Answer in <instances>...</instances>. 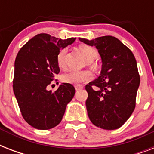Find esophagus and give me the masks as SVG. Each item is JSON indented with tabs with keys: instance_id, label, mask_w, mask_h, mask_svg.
<instances>
[{
	"instance_id": "obj_1",
	"label": "esophagus",
	"mask_w": 154,
	"mask_h": 154,
	"mask_svg": "<svg viewBox=\"0 0 154 154\" xmlns=\"http://www.w3.org/2000/svg\"><path fill=\"white\" fill-rule=\"evenodd\" d=\"M83 88V86H82V85H75V89H76V90H79V89H82Z\"/></svg>"
}]
</instances>
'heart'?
<instances>
[{
  "instance_id": "obj_1",
  "label": "heart",
  "mask_w": 154,
  "mask_h": 154,
  "mask_svg": "<svg viewBox=\"0 0 154 154\" xmlns=\"http://www.w3.org/2000/svg\"><path fill=\"white\" fill-rule=\"evenodd\" d=\"M80 52L82 53L87 60H93L97 57V51L94 47L87 45H80L78 47ZM66 54V49L62 48L58 51L57 54V63L60 68H64L65 65V57ZM93 73L89 70H82V71H71L62 76V82L64 83L72 85H79L83 82H86L91 79Z\"/></svg>"
}]
</instances>
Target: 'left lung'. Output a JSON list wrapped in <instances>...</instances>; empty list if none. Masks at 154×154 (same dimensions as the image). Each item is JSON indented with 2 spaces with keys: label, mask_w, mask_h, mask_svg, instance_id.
<instances>
[{
  "label": "left lung",
  "mask_w": 154,
  "mask_h": 154,
  "mask_svg": "<svg viewBox=\"0 0 154 154\" xmlns=\"http://www.w3.org/2000/svg\"><path fill=\"white\" fill-rule=\"evenodd\" d=\"M79 40L95 45L102 60L100 77L85 85L88 116L94 125L101 129H118L136 106L140 75L135 57L128 47L112 36Z\"/></svg>",
  "instance_id": "8db88e82"
}]
</instances>
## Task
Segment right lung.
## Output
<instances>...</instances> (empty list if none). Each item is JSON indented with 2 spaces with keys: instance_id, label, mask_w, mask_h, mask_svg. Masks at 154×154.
<instances>
[{
  "instance_id": "1",
  "label": "right lung",
  "mask_w": 154,
  "mask_h": 154,
  "mask_svg": "<svg viewBox=\"0 0 154 154\" xmlns=\"http://www.w3.org/2000/svg\"><path fill=\"white\" fill-rule=\"evenodd\" d=\"M75 40L41 33L24 45L17 55L13 92L23 118L35 129L46 130L57 126L74 96L76 90L71 84L63 83L53 93L46 88L60 72L57 63L58 51Z\"/></svg>"
}]
</instances>
